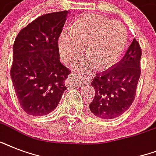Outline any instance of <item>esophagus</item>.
Instances as JSON below:
<instances>
[{"label":"esophagus","mask_w":156,"mask_h":156,"mask_svg":"<svg viewBox=\"0 0 156 156\" xmlns=\"http://www.w3.org/2000/svg\"><path fill=\"white\" fill-rule=\"evenodd\" d=\"M79 77H80V76H79V74H78V73H71L70 75L69 76L68 80H67L69 85L72 86V85H74V84H76L75 79L78 78ZM86 82H87V83H90V82H91V78H90V77H87V78H86Z\"/></svg>","instance_id":"34e87169"}]
</instances>
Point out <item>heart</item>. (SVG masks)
Instances as JSON below:
<instances>
[{"label":"heart","instance_id":"b5f03b06","mask_svg":"<svg viewBox=\"0 0 156 156\" xmlns=\"http://www.w3.org/2000/svg\"><path fill=\"white\" fill-rule=\"evenodd\" d=\"M126 40V28L121 23L88 13L62 31L58 41L59 52L66 63H71L80 56L85 48L87 57L80 67L90 69L96 66L104 69L117 62Z\"/></svg>","mask_w":156,"mask_h":156}]
</instances>
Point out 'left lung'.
Returning <instances> with one entry per match:
<instances>
[{
    "mask_svg": "<svg viewBox=\"0 0 156 156\" xmlns=\"http://www.w3.org/2000/svg\"><path fill=\"white\" fill-rule=\"evenodd\" d=\"M141 56L142 49L134 38L118 63L97 73L91 82L95 97L89 105L95 116L106 120L116 118L131 106L141 75Z\"/></svg>",
    "mask_w": 156,
    "mask_h": 156,
    "instance_id": "8db88e82",
    "label": "left lung"
}]
</instances>
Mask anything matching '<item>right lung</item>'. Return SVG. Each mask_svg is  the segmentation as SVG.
Instances as JSON below:
<instances>
[{"label": "right lung", "mask_w": 156, "mask_h": 156, "mask_svg": "<svg viewBox=\"0 0 156 156\" xmlns=\"http://www.w3.org/2000/svg\"><path fill=\"white\" fill-rule=\"evenodd\" d=\"M68 11L47 13L19 31L13 46L10 75L22 108L44 116L58 105L71 73L60 61L58 39Z\"/></svg>", "instance_id": "right-lung-1"}]
</instances>
